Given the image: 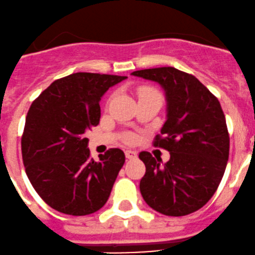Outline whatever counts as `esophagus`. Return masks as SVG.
<instances>
[{"instance_id": "obj_1", "label": "esophagus", "mask_w": 255, "mask_h": 255, "mask_svg": "<svg viewBox=\"0 0 255 255\" xmlns=\"http://www.w3.org/2000/svg\"><path fill=\"white\" fill-rule=\"evenodd\" d=\"M125 154H126V158L127 159L137 158V151L135 150H126Z\"/></svg>"}]
</instances>
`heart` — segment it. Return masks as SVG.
I'll return each mask as SVG.
<instances>
[{
  "instance_id": "obj_1",
  "label": "heart",
  "mask_w": 255,
  "mask_h": 255,
  "mask_svg": "<svg viewBox=\"0 0 255 255\" xmlns=\"http://www.w3.org/2000/svg\"><path fill=\"white\" fill-rule=\"evenodd\" d=\"M137 95H138V97L140 99V97L150 96V95H159V92L156 91L155 89H153V87L140 86L139 89L137 90ZM135 139H137V137H135L134 134H127V137H126V142H127V143L135 142Z\"/></svg>"
}]
</instances>
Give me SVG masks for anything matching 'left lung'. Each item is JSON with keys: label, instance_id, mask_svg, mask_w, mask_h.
<instances>
[{"label": "left lung", "instance_id": "obj_1", "mask_svg": "<svg viewBox=\"0 0 255 255\" xmlns=\"http://www.w3.org/2000/svg\"><path fill=\"white\" fill-rule=\"evenodd\" d=\"M132 75L158 82L165 91L166 121L153 144L170 151L165 164L140 151L145 165L140 194L163 215L195 212L216 192L230 155V134L220 101L194 75L171 66Z\"/></svg>", "mask_w": 255, "mask_h": 255}]
</instances>
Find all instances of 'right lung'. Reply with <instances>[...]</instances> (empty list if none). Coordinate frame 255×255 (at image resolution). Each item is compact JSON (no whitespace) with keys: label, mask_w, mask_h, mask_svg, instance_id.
<instances>
[{"label":"right lung","mask_w":255,"mask_h":255,"mask_svg":"<svg viewBox=\"0 0 255 255\" xmlns=\"http://www.w3.org/2000/svg\"><path fill=\"white\" fill-rule=\"evenodd\" d=\"M127 76L75 73L55 80L30 105L22 135L25 174L45 204L85 216L109 200L125 153L111 148L95 161L85 132L99 125L100 100Z\"/></svg>","instance_id":"obj_1"}]
</instances>
